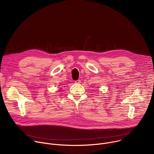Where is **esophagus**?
<instances>
[{
  "label": "esophagus",
  "instance_id": "obj_1",
  "mask_svg": "<svg viewBox=\"0 0 154 154\" xmlns=\"http://www.w3.org/2000/svg\"><path fill=\"white\" fill-rule=\"evenodd\" d=\"M75 82L76 83H77V84H79V83H81V80H80V79H79V80H75Z\"/></svg>",
  "mask_w": 154,
  "mask_h": 154
}]
</instances>
